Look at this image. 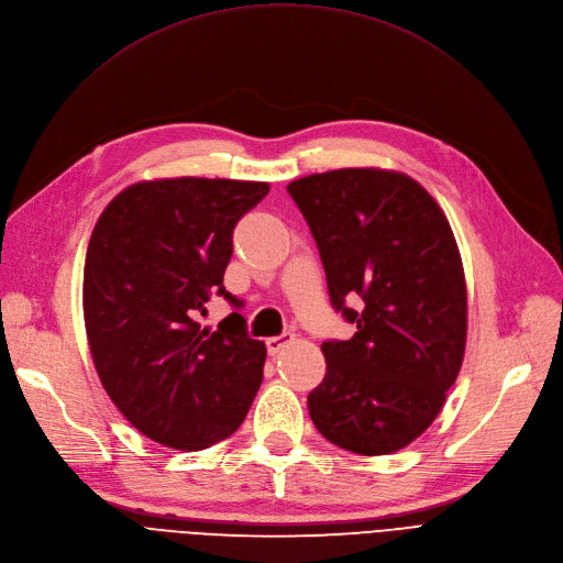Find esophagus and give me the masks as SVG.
<instances>
[{"label": "esophagus", "instance_id": "esophagus-1", "mask_svg": "<svg viewBox=\"0 0 563 563\" xmlns=\"http://www.w3.org/2000/svg\"><path fill=\"white\" fill-rule=\"evenodd\" d=\"M296 339V334H290V332H284V334H279V336H271L265 341V345H267V353L271 355H277L279 351H284V347Z\"/></svg>", "mask_w": 563, "mask_h": 563}]
</instances>
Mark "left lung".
<instances>
[{
  "mask_svg": "<svg viewBox=\"0 0 563 563\" xmlns=\"http://www.w3.org/2000/svg\"><path fill=\"white\" fill-rule=\"evenodd\" d=\"M323 261L330 300L357 332L325 341V378L307 398L332 444L387 456L417 440L456 383L467 286L449 220L408 174L353 167L288 183ZM362 297L355 312L345 299Z\"/></svg>",
  "mask_w": 563,
  "mask_h": 563,
  "instance_id": "obj_1",
  "label": "left lung"
}]
</instances>
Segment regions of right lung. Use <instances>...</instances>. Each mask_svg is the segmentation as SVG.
<instances>
[{
    "label": "right lung",
    "mask_w": 563,
    "mask_h": 563,
    "mask_svg": "<svg viewBox=\"0 0 563 563\" xmlns=\"http://www.w3.org/2000/svg\"><path fill=\"white\" fill-rule=\"evenodd\" d=\"M271 185L155 178L121 190L98 218L85 261V328L98 378L140 433L199 451L233 435L263 380L265 345L233 311H206L233 254V227Z\"/></svg>",
    "instance_id": "right-lung-1"
}]
</instances>
